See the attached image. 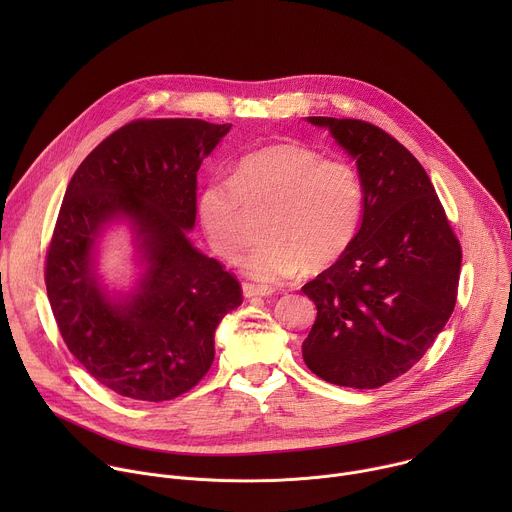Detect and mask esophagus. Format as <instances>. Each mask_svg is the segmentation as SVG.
I'll return each mask as SVG.
<instances>
[{"label":"esophagus","mask_w":512,"mask_h":512,"mask_svg":"<svg viewBox=\"0 0 512 512\" xmlns=\"http://www.w3.org/2000/svg\"><path fill=\"white\" fill-rule=\"evenodd\" d=\"M273 294V289L267 285H253V283H245L243 285V296L245 298H269Z\"/></svg>","instance_id":"1"}]
</instances>
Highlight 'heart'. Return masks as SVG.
Returning <instances> with one entry per match:
<instances>
[{
	"mask_svg": "<svg viewBox=\"0 0 512 512\" xmlns=\"http://www.w3.org/2000/svg\"><path fill=\"white\" fill-rule=\"evenodd\" d=\"M364 198L350 162L283 141L245 156L233 180L208 182L198 196V221L212 251L231 261L245 243L247 210H267V241L237 265L253 281L277 283L304 265L312 273L334 265L358 235Z\"/></svg>",
	"mask_w": 512,
	"mask_h": 512,
	"instance_id": "heart-1",
	"label": "heart"
}]
</instances>
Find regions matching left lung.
<instances>
[{
    "mask_svg": "<svg viewBox=\"0 0 512 512\" xmlns=\"http://www.w3.org/2000/svg\"><path fill=\"white\" fill-rule=\"evenodd\" d=\"M356 162L364 216L348 251L302 287L318 316L302 344L320 379L377 389L427 352L456 306L462 251L423 166L383 129L306 117Z\"/></svg>",
    "mask_w": 512,
    "mask_h": 512,
    "instance_id": "8db88e82",
    "label": "left lung"
}]
</instances>
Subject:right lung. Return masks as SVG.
Masks as SVG:
<instances>
[{
	"label": "right lung",
	"instance_id": "right-lung-1",
	"mask_svg": "<svg viewBox=\"0 0 512 512\" xmlns=\"http://www.w3.org/2000/svg\"><path fill=\"white\" fill-rule=\"evenodd\" d=\"M231 123L133 121L85 158L66 186L46 255L58 330L83 369L113 393L168 401L190 391L214 360V332L241 306V285L188 233L196 174ZM125 226L136 279L109 288L98 273L104 233Z\"/></svg>",
	"mask_w": 512,
	"mask_h": 512
}]
</instances>
